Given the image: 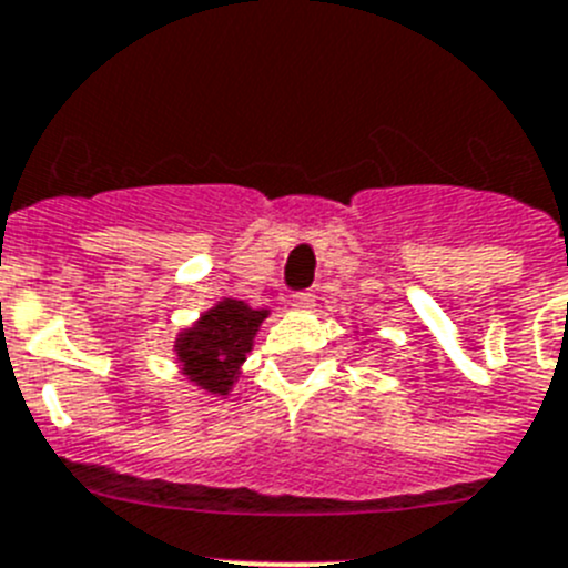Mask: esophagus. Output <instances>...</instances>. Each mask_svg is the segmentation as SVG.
<instances>
[{"instance_id": "34e87169", "label": "esophagus", "mask_w": 568, "mask_h": 568, "mask_svg": "<svg viewBox=\"0 0 568 568\" xmlns=\"http://www.w3.org/2000/svg\"><path fill=\"white\" fill-rule=\"evenodd\" d=\"M314 302H316L314 291H300V294H294L291 305H294V308H314Z\"/></svg>"}]
</instances>
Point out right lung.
<instances>
[{"instance_id":"1","label":"right lung","mask_w":568,"mask_h":568,"mask_svg":"<svg viewBox=\"0 0 568 568\" xmlns=\"http://www.w3.org/2000/svg\"><path fill=\"white\" fill-rule=\"evenodd\" d=\"M266 316V308H248L246 302L224 296L176 336L173 349L182 375L210 395H230Z\"/></svg>"}]
</instances>
